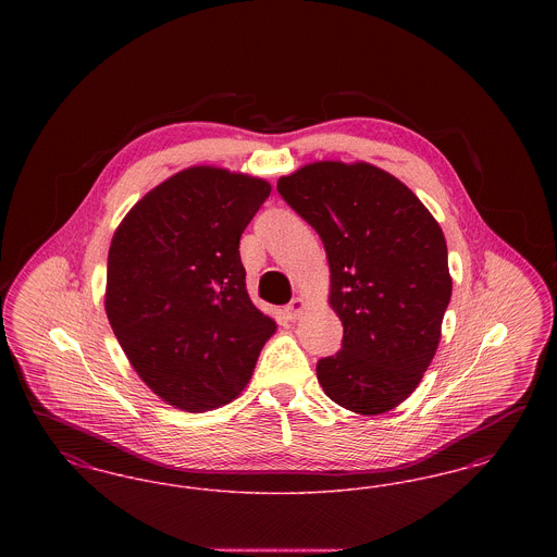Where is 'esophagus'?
<instances>
[{
	"label": "esophagus",
	"mask_w": 557,
	"mask_h": 557,
	"mask_svg": "<svg viewBox=\"0 0 557 557\" xmlns=\"http://www.w3.org/2000/svg\"><path fill=\"white\" fill-rule=\"evenodd\" d=\"M302 309H305V300L302 298H292L290 302L284 307V313L288 319H296L302 313Z\"/></svg>",
	"instance_id": "1"
}]
</instances>
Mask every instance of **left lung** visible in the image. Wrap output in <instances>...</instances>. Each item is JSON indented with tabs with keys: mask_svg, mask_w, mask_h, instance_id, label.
<instances>
[{
	"mask_svg": "<svg viewBox=\"0 0 557 557\" xmlns=\"http://www.w3.org/2000/svg\"><path fill=\"white\" fill-rule=\"evenodd\" d=\"M277 191L323 242L343 348L318 361L323 393L363 416L395 409L420 384L450 300L447 242L420 198L366 162H315Z\"/></svg>",
	"mask_w": 557,
	"mask_h": 557,
	"instance_id": "1",
	"label": "left lung"
}]
</instances>
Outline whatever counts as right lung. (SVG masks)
Instances as JSON below:
<instances>
[{
  "mask_svg": "<svg viewBox=\"0 0 557 557\" xmlns=\"http://www.w3.org/2000/svg\"><path fill=\"white\" fill-rule=\"evenodd\" d=\"M271 194L248 175L191 166L148 191L108 250L107 315L139 377L207 411L250 380L275 332L246 292L239 238Z\"/></svg>",
  "mask_w": 557,
  "mask_h": 557,
  "instance_id": "right-lung-1",
  "label": "right lung"
}]
</instances>
